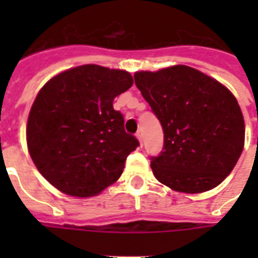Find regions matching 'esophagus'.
<instances>
[{"mask_svg":"<svg viewBox=\"0 0 258 258\" xmlns=\"http://www.w3.org/2000/svg\"><path fill=\"white\" fill-rule=\"evenodd\" d=\"M137 138H138V141H139V145H141V147H143V137H142L141 131H139V133H137Z\"/></svg>","mask_w":258,"mask_h":258,"instance_id":"esophagus-1","label":"esophagus"}]
</instances>
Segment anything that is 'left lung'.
<instances>
[{
  "label": "left lung",
  "mask_w": 258,
  "mask_h": 258,
  "mask_svg": "<svg viewBox=\"0 0 258 258\" xmlns=\"http://www.w3.org/2000/svg\"><path fill=\"white\" fill-rule=\"evenodd\" d=\"M134 79L165 134L161 154L151 157L155 178L188 194L218 186L244 149V116L233 93L186 66L142 71Z\"/></svg>",
  "instance_id": "8db88e82"
}]
</instances>
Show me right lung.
I'll list each match as a JSON object with an SVG mask.
<instances>
[{
    "instance_id": "obj_1",
    "label": "right lung",
    "mask_w": 258,
    "mask_h": 258,
    "mask_svg": "<svg viewBox=\"0 0 258 258\" xmlns=\"http://www.w3.org/2000/svg\"><path fill=\"white\" fill-rule=\"evenodd\" d=\"M120 70L82 66L42 87L28 117L30 158L50 184L72 197H92L116 182L139 146L124 131L113 99L133 86Z\"/></svg>"
}]
</instances>
